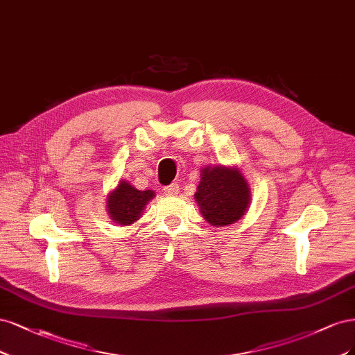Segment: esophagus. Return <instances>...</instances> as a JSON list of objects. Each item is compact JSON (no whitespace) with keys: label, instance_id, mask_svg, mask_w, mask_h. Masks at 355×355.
<instances>
[{"label":"esophagus","instance_id":"esophagus-1","mask_svg":"<svg viewBox=\"0 0 355 355\" xmlns=\"http://www.w3.org/2000/svg\"><path fill=\"white\" fill-rule=\"evenodd\" d=\"M178 190H180V186L177 184V182H173V184H171V186L164 187V191H165L166 194H171V196H174V194H177Z\"/></svg>","mask_w":355,"mask_h":355}]
</instances>
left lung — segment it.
Here are the masks:
<instances>
[{"instance_id": "1", "label": "left lung", "mask_w": 355, "mask_h": 355, "mask_svg": "<svg viewBox=\"0 0 355 355\" xmlns=\"http://www.w3.org/2000/svg\"><path fill=\"white\" fill-rule=\"evenodd\" d=\"M194 199L209 224L224 227L243 216L249 203V187L234 168H205Z\"/></svg>"}]
</instances>
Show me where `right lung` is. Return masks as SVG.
Masks as SVG:
<instances>
[{"mask_svg":"<svg viewBox=\"0 0 355 355\" xmlns=\"http://www.w3.org/2000/svg\"><path fill=\"white\" fill-rule=\"evenodd\" d=\"M153 196L155 193L152 190H137L130 186V182L121 181L118 189L113 190L107 199L112 220L122 225L132 224L140 218L147 202L153 199Z\"/></svg>","mask_w":355,"mask_h":355,"instance_id":"1","label":"right lung"}]
</instances>
